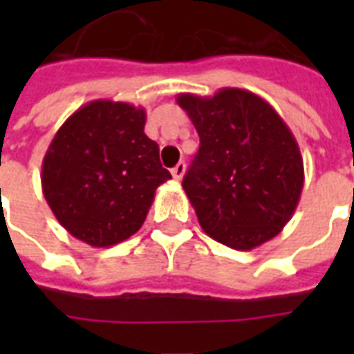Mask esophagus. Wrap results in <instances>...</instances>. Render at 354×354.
<instances>
[{
	"mask_svg": "<svg viewBox=\"0 0 354 354\" xmlns=\"http://www.w3.org/2000/svg\"><path fill=\"white\" fill-rule=\"evenodd\" d=\"M183 174H185V163L183 161H180L174 169H172V178L176 180V182H180L183 178Z\"/></svg>",
	"mask_w": 354,
	"mask_h": 354,
	"instance_id": "1",
	"label": "esophagus"
}]
</instances>
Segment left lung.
I'll return each instance as SVG.
<instances>
[{
	"label": "left lung",
	"instance_id": "8db88e82",
	"mask_svg": "<svg viewBox=\"0 0 354 354\" xmlns=\"http://www.w3.org/2000/svg\"><path fill=\"white\" fill-rule=\"evenodd\" d=\"M176 102L200 136L182 185L202 230L242 252L279 235L305 182L301 152L279 113L241 88L180 93Z\"/></svg>",
	"mask_w": 354,
	"mask_h": 354
}]
</instances>
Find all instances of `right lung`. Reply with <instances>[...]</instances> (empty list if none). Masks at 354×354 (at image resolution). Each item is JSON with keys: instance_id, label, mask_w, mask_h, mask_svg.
Masks as SVG:
<instances>
[{"instance_id": "add662e5", "label": "right lung", "mask_w": 354, "mask_h": 354, "mask_svg": "<svg viewBox=\"0 0 354 354\" xmlns=\"http://www.w3.org/2000/svg\"><path fill=\"white\" fill-rule=\"evenodd\" d=\"M145 108L97 99L71 113L41 161V191L68 233L93 248L143 226L156 189L171 180L145 133Z\"/></svg>"}]
</instances>
